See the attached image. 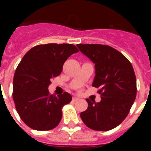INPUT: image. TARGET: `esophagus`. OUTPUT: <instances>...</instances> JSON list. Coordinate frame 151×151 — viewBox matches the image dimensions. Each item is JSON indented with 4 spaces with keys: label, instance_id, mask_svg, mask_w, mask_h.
Instances as JSON below:
<instances>
[{
    "label": "esophagus",
    "instance_id": "34e87169",
    "mask_svg": "<svg viewBox=\"0 0 151 151\" xmlns=\"http://www.w3.org/2000/svg\"><path fill=\"white\" fill-rule=\"evenodd\" d=\"M79 100V98H78V97H73V102H76V101Z\"/></svg>",
    "mask_w": 151,
    "mask_h": 151
}]
</instances>
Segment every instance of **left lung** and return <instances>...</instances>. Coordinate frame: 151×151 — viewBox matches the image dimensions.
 <instances>
[{
    "label": "left lung",
    "mask_w": 151,
    "mask_h": 151,
    "mask_svg": "<svg viewBox=\"0 0 151 151\" xmlns=\"http://www.w3.org/2000/svg\"><path fill=\"white\" fill-rule=\"evenodd\" d=\"M79 50L95 63L92 86L101 101L87 99V110L81 113L85 125L96 131H109L128 116L136 96V78L132 65L120 52L109 45L78 44Z\"/></svg>",
    "instance_id": "8db88e82"
}]
</instances>
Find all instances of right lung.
I'll return each instance as SVG.
<instances>
[{
  "instance_id": "1",
  "label": "right lung",
  "mask_w": 151,
  "mask_h": 151,
  "mask_svg": "<svg viewBox=\"0 0 151 151\" xmlns=\"http://www.w3.org/2000/svg\"><path fill=\"white\" fill-rule=\"evenodd\" d=\"M79 52L71 44H46L34 46L25 54L15 70L12 97L22 121L37 131L54 129L62 119V109L70 103V94L55 96L48 87L61 73L72 54Z\"/></svg>"
}]
</instances>
